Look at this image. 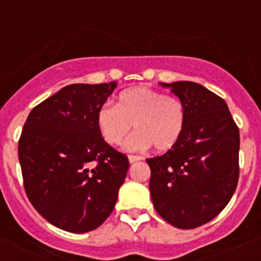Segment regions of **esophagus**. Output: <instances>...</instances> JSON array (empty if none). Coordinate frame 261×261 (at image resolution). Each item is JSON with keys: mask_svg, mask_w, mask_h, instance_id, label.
Wrapping results in <instances>:
<instances>
[{"mask_svg": "<svg viewBox=\"0 0 261 261\" xmlns=\"http://www.w3.org/2000/svg\"><path fill=\"white\" fill-rule=\"evenodd\" d=\"M141 160H142L141 155H128V161H130V164H134L137 163V161H141Z\"/></svg>", "mask_w": 261, "mask_h": 261, "instance_id": "obj_1", "label": "esophagus"}]
</instances>
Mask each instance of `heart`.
<instances>
[{
    "label": "heart",
    "mask_w": 261,
    "mask_h": 261,
    "mask_svg": "<svg viewBox=\"0 0 261 261\" xmlns=\"http://www.w3.org/2000/svg\"><path fill=\"white\" fill-rule=\"evenodd\" d=\"M97 127L107 143L119 146L127 141L128 150L167 151L176 146L187 124L186 104L178 97L168 96L160 90L135 87L118 96L115 107L106 104L97 112Z\"/></svg>",
    "instance_id": "b5f03b06"
}]
</instances>
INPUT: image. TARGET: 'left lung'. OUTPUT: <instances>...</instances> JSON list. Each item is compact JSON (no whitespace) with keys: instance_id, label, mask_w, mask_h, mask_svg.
Listing matches in <instances>:
<instances>
[{"instance_id":"8db88e82","label":"left lung","mask_w":261,"mask_h":261,"mask_svg":"<svg viewBox=\"0 0 261 261\" xmlns=\"http://www.w3.org/2000/svg\"><path fill=\"white\" fill-rule=\"evenodd\" d=\"M186 104L176 146L147 159L150 195L160 217L178 229L210 222L226 207L240 176V131L222 97L190 81L161 84Z\"/></svg>"}]
</instances>
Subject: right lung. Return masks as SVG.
Listing matches in <instances>:
<instances>
[{
	"label": "right lung",
	"instance_id": "obj_1",
	"mask_svg": "<svg viewBox=\"0 0 261 261\" xmlns=\"http://www.w3.org/2000/svg\"><path fill=\"white\" fill-rule=\"evenodd\" d=\"M116 83L71 84L35 107L18 139L25 194L39 214L71 233L98 227L130 167L104 141L97 112Z\"/></svg>",
	"mask_w": 261,
	"mask_h": 261
}]
</instances>
